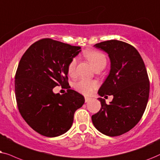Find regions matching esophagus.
<instances>
[{
  "label": "esophagus",
  "mask_w": 160,
  "mask_h": 160,
  "mask_svg": "<svg viewBox=\"0 0 160 160\" xmlns=\"http://www.w3.org/2000/svg\"><path fill=\"white\" fill-rule=\"evenodd\" d=\"M91 99L90 97H85V102H88L89 100Z\"/></svg>",
  "instance_id": "esophagus-1"
}]
</instances>
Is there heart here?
<instances>
[{
    "label": "heart",
    "instance_id": "heart-1",
    "mask_svg": "<svg viewBox=\"0 0 160 160\" xmlns=\"http://www.w3.org/2000/svg\"><path fill=\"white\" fill-rule=\"evenodd\" d=\"M85 56L90 61L95 69L105 67L107 63L105 55L103 53L96 50H89L85 52ZM77 58H73L67 65V72L69 75L73 76L75 74ZM98 83L94 80L82 78L74 82V87L77 91L85 95H90L97 88Z\"/></svg>",
    "mask_w": 160,
    "mask_h": 160
}]
</instances>
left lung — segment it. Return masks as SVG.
Listing matches in <instances>:
<instances>
[{
	"label": "left lung",
	"instance_id": "8db88e82",
	"mask_svg": "<svg viewBox=\"0 0 160 160\" xmlns=\"http://www.w3.org/2000/svg\"><path fill=\"white\" fill-rule=\"evenodd\" d=\"M94 47L108 52L111 62L109 75L98 93L113 99L109 105L98 99L102 107L91 116L92 122L104 135H123L139 122L148 103L150 82L146 66L138 51L127 42L112 39Z\"/></svg>",
	"mask_w": 160,
	"mask_h": 160
}]
</instances>
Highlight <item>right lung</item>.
I'll use <instances>...</instances> for the list:
<instances>
[{
  "label": "right lung",
  "mask_w": 160,
  "mask_h": 160,
  "mask_svg": "<svg viewBox=\"0 0 160 160\" xmlns=\"http://www.w3.org/2000/svg\"><path fill=\"white\" fill-rule=\"evenodd\" d=\"M81 48L42 39L25 51L15 74L14 88L21 116L33 130L56 137L71 128L74 114L84 104L83 96L69 89L67 65ZM61 85L63 95L52 89Z\"/></svg>",
  "instance_id": "1"
}]
</instances>
